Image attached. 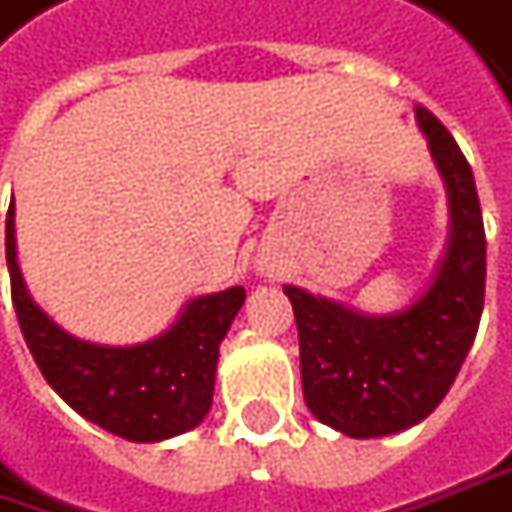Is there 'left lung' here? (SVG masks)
Returning a JSON list of instances; mask_svg holds the SVG:
<instances>
[{
	"mask_svg": "<svg viewBox=\"0 0 512 512\" xmlns=\"http://www.w3.org/2000/svg\"><path fill=\"white\" fill-rule=\"evenodd\" d=\"M416 124L450 206L448 249L428 291L408 309L371 317L283 286L297 320L306 405L354 439L408 431L433 414L476 340L485 306V223L470 164L425 107H416Z\"/></svg>",
	"mask_w": 512,
	"mask_h": 512,
	"instance_id": "1",
	"label": "left lung"
}]
</instances>
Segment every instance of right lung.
Here are the masks:
<instances>
[{
	"mask_svg": "<svg viewBox=\"0 0 512 512\" xmlns=\"http://www.w3.org/2000/svg\"><path fill=\"white\" fill-rule=\"evenodd\" d=\"M13 226L10 203L5 221L10 297L47 385L76 414L130 442H164L198 428L212 408L218 348L246 289L232 286L189 300L178 320L147 343H87L56 326L27 294Z\"/></svg>",
	"mask_w": 512,
	"mask_h": 512,
	"instance_id": "1",
	"label": "right lung"
}]
</instances>
